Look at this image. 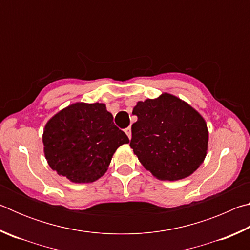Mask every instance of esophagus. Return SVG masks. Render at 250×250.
<instances>
[{
    "label": "esophagus",
    "instance_id": "esophagus-1",
    "mask_svg": "<svg viewBox=\"0 0 250 250\" xmlns=\"http://www.w3.org/2000/svg\"><path fill=\"white\" fill-rule=\"evenodd\" d=\"M125 132L126 133V135H128L129 139H131V128H130V126H128V128L125 129Z\"/></svg>",
    "mask_w": 250,
    "mask_h": 250
}]
</instances>
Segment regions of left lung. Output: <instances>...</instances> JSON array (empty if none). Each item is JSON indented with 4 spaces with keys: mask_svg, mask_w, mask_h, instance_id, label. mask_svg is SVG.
Returning <instances> with one entry per match:
<instances>
[{
    "mask_svg": "<svg viewBox=\"0 0 250 250\" xmlns=\"http://www.w3.org/2000/svg\"><path fill=\"white\" fill-rule=\"evenodd\" d=\"M132 113L138 121L131 126L130 146L146 170L167 181L184 179L197 170L206 156L208 132L196 110L163 94L139 101Z\"/></svg>",
    "mask_w": 250,
    "mask_h": 250,
    "instance_id": "8db88e82",
    "label": "left lung"
}]
</instances>
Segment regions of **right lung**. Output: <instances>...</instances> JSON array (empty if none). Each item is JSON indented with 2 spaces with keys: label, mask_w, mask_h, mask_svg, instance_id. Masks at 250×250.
Returning a JSON list of instances; mask_svg holds the SVG:
<instances>
[{
  "label": "right lung",
  "mask_w": 250,
  "mask_h": 250,
  "mask_svg": "<svg viewBox=\"0 0 250 250\" xmlns=\"http://www.w3.org/2000/svg\"><path fill=\"white\" fill-rule=\"evenodd\" d=\"M129 138L113 124L104 104H71L45 126L44 152L49 167L75 183L103 176L116 150Z\"/></svg>",
  "instance_id": "obj_1"
}]
</instances>
